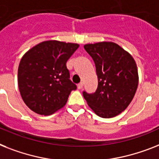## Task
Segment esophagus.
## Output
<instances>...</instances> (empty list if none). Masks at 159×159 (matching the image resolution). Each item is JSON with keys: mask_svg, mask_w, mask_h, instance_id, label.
Instances as JSON below:
<instances>
[{"mask_svg": "<svg viewBox=\"0 0 159 159\" xmlns=\"http://www.w3.org/2000/svg\"><path fill=\"white\" fill-rule=\"evenodd\" d=\"M83 87V82H80L79 84H77V89H82Z\"/></svg>", "mask_w": 159, "mask_h": 159, "instance_id": "34e87169", "label": "esophagus"}]
</instances>
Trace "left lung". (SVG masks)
Wrapping results in <instances>:
<instances>
[{
  "label": "left lung",
  "instance_id": "left-lung-1",
  "mask_svg": "<svg viewBox=\"0 0 159 159\" xmlns=\"http://www.w3.org/2000/svg\"><path fill=\"white\" fill-rule=\"evenodd\" d=\"M84 48L95 62L98 76L95 92L83 91L84 98L98 116L115 117L127 108L137 89L139 77L135 60L113 42L86 44Z\"/></svg>",
  "mask_w": 159,
  "mask_h": 159
}]
</instances>
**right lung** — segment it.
<instances>
[{"label": "right lung", "mask_w": 159, "mask_h": 159, "mask_svg": "<svg viewBox=\"0 0 159 159\" xmlns=\"http://www.w3.org/2000/svg\"><path fill=\"white\" fill-rule=\"evenodd\" d=\"M78 47L77 44L46 41L23 56L18 84L22 99L31 110L50 115L65 105L71 91L77 89L66 63Z\"/></svg>", "instance_id": "right-lung-1"}]
</instances>
